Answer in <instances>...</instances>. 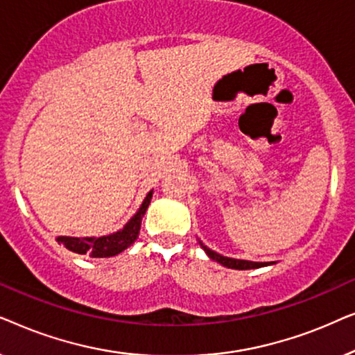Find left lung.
Here are the masks:
<instances>
[{
  "label": "left lung",
  "instance_id": "obj_1",
  "mask_svg": "<svg viewBox=\"0 0 355 355\" xmlns=\"http://www.w3.org/2000/svg\"><path fill=\"white\" fill-rule=\"evenodd\" d=\"M198 244L203 250H205V254L210 257L211 260L218 261V263L226 266V268H232V270H255V268H261V266H268V265H273L275 261H250V260H241V259H231V257H225L221 254H218V252L211 250L210 247H207L203 242L198 239Z\"/></svg>",
  "mask_w": 355,
  "mask_h": 355
}]
</instances>
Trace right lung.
<instances>
[{
    "label": "right lung",
    "mask_w": 355,
    "mask_h": 355,
    "mask_svg": "<svg viewBox=\"0 0 355 355\" xmlns=\"http://www.w3.org/2000/svg\"><path fill=\"white\" fill-rule=\"evenodd\" d=\"M153 197V189L144 198L142 205L135 211V215L121 227L119 231L111 232V234L100 237H72V236H58V244H62L67 250L76 252L80 255H89L94 259H106V257H114L128 249L135 242L140 232L142 218L150 205Z\"/></svg>",
    "instance_id": "right-lung-1"
}]
</instances>
